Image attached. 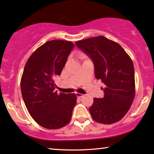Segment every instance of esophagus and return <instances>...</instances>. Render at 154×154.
<instances>
[{
    "label": "esophagus",
    "mask_w": 154,
    "mask_h": 154,
    "mask_svg": "<svg viewBox=\"0 0 154 154\" xmlns=\"http://www.w3.org/2000/svg\"><path fill=\"white\" fill-rule=\"evenodd\" d=\"M75 94H76V96L78 98H81L84 96L83 94H81V93H76Z\"/></svg>",
    "instance_id": "obj_1"
}]
</instances>
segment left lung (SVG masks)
Here are the masks:
<instances>
[{"instance_id": "1", "label": "left lung", "mask_w": 154, "mask_h": 154, "mask_svg": "<svg viewBox=\"0 0 154 154\" xmlns=\"http://www.w3.org/2000/svg\"><path fill=\"white\" fill-rule=\"evenodd\" d=\"M75 45L89 57L95 75L105 84L103 98H94L89 108L92 118L111 125L129 110L135 96V72L131 59L118 43L103 36L77 41Z\"/></svg>"}]
</instances>
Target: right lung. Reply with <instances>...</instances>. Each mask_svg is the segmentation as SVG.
Returning a JSON list of instances; mask_svg holds the SVG:
<instances>
[{"instance_id":"obj_1","label":"right lung","mask_w":154,"mask_h":154,"mask_svg":"<svg viewBox=\"0 0 154 154\" xmlns=\"http://www.w3.org/2000/svg\"><path fill=\"white\" fill-rule=\"evenodd\" d=\"M74 46L70 41H48L34 52L25 66L20 80L23 99L36 122L48 129L68 124L76 105L75 94H58L54 82Z\"/></svg>"}]
</instances>
